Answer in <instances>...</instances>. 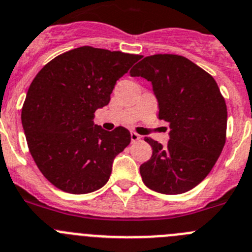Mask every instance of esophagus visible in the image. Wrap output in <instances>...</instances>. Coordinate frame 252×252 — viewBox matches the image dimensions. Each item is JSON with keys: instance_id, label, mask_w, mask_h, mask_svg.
Instances as JSON below:
<instances>
[{"instance_id": "esophagus-1", "label": "esophagus", "mask_w": 252, "mask_h": 252, "mask_svg": "<svg viewBox=\"0 0 252 252\" xmlns=\"http://www.w3.org/2000/svg\"><path fill=\"white\" fill-rule=\"evenodd\" d=\"M130 139H131V143H135L138 142V140H140V135L138 133H135V131H131Z\"/></svg>"}]
</instances>
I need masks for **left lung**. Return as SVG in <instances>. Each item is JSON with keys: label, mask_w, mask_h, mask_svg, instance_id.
I'll list each match as a JSON object with an SVG mask.
<instances>
[{"label": "left lung", "mask_w": 252, "mask_h": 252, "mask_svg": "<svg viewBox=\"0 0 252 252\" xmlns=\"http://www.w3.org/2000/svg\"><path fill=\"white\" fill-rule=\"evenodd\" d=\"M129 73L152 82L159 119L170 128L166 147L144 139L153 154L140 165L143 182L161 194L189 191L210 173L226 140V103L218 83L203 68L178 55L149 56Z\"/></svg>", "instance_id": "obj_1"}]
</instances>
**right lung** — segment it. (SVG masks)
<instances>
[{"label": "right lung", "instance_id": "add662e5", "mask_svg": "<svg viewBox=\"0 0 252 252\" xmlns=\"http://www.w3.org/2000/svg\"><path fill=\"white\" fill-rule=\"evenodd\" d=\"M138 60V55L83 46L37 73L21 119L34 163L56 188L87 194L108 182L130 133L123 126L104 130L94 124V113L109 103L117 81Z\"/></svg>", "mask_w": 252, "mask_h": 252}]
</instances>
